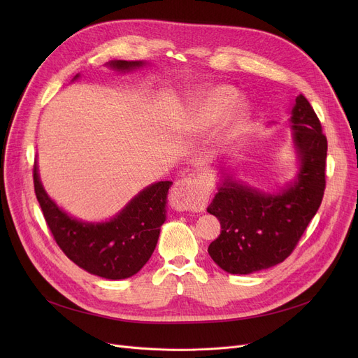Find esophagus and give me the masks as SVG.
I'll return each instance as SVG.
<instances>
[{
	"instance_id": "esophagus-1",
	"label": "esophagus",
	"mask_w": 358,
	"mask_h": 358,
	"mask_svg": "<svg viewBox=\"0 0 358 358\" xmlns=\"http://www.w3.org/2000/svg\"><path fill=\"white\" fill-rule=\"evenodd\" d=\"M209 189L199 177L178 180L171 190V201L178 210L201 212L209 200Z\"/></svg>"
}]
</instances>
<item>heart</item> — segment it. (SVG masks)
Segmentation results:
<instances>
[{
	"instance_id": "1",
	"label": "heart",
	"mask_w": 358,
	"mask_h": 358,
	"mask_svg": "<svg viewBox=\"0 0 358 358\" xmlns=\"http://www.w3.org/2000/svg\"><path fill=\"white\" fill-rule=\"evenodd\" d=\"M236 94L234 88L227 85H215L199 91L193 99L192 124L197 129H204L217 122L223 113L227 111L235 101ZM242 113L229 116L224 120L220 131V139L228 142L234 139L241 129Z\"/></svg>"
}]
</instances>
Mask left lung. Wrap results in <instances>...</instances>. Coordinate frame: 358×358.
<instances>
[{
	"mask_svg": "<svg viewBox=\"0 0 358 358\" xmlns=\"http://www.w3.org/2000/svg\"><path fill=\"white\" fill-rule=\"evenodd\" d=\"M290 120L300 158L294 184L271 196L227 178L208 208L222 227L208 251L231 274H250L283 262L322 203L328 142L303 94L296 97Z\"/></svg>",
	"mask_w": 358,
	"mask_h": 358,
	"instance_id": "1",
	"label": "left lung"
}]
</instances>
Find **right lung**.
Listing matches in <instances>:
<instances>
[{
	"mask_svg": "<svg viewBox=\"0 0 358 358\" xmlns=\"http://www.w3.org/2000/svg\"><path fill=\"white\" fill-rule=\"evenodd\" d=\"M141 65L142 62L127 61L110 64L122 71ZM33 182L37 201L55 242L78 267L104 278L120 280L136 274L152 255L161 224L165 222L166 193L171 181L149 185L115 219L97 224L69 217L48 197L37 174L36 162Z\"/></svg>",
	"mask_w": 358,
	"mask_h": 358,
	"instance_id": "obj_1",
	"label": "right lung"
}]
</instances>
